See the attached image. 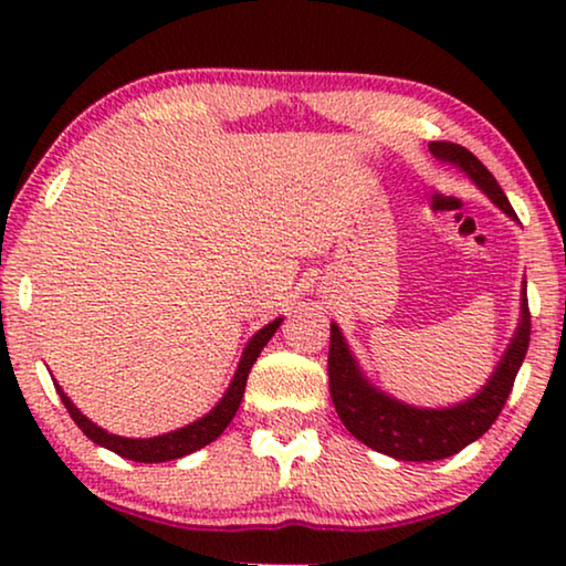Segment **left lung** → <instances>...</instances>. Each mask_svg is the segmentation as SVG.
<instances>
[{
	"instance_id": "left-lung-1",
	"label": "left lung",
	"mask_w": 566,
	"mask_h": 566,
	"mask_svg": "<svg viewBox=\"0 0 566 566\" xmlns=\"http://www.w3.org/2000/svg\"><path fill=\"white\" fill-rule=\"evenodd\" d=\"M430 151L446 165L459 167L502 213L517 221L513 206H510L497 180L469 149L451 142H430ZM528 343L531 312L523 281L521 319H517L515 335L510 339L497 368L492 370V376L486 378V384L474 397L463 399L459 405L432 409L407 405V401L391 397V394L370 384V378L363 374L360 363L347 347L343 332L332 322L327 360L329 394L339 420L360 443L397 461H440L463 451L492 428V422L505 407L510 391H513V381L523 366L525 353H528Z\"/></svg>"
}]
</instances>
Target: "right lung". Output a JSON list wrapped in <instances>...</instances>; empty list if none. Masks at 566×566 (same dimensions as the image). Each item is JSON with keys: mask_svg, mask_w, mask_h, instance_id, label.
<instances>
[{"mask_svg": "<svg viewBox=\"0 0 566 566\" xmlns=\"http://www.w3.org/2000/svg\"><path fill=\"white\" fill-rule=\"evenodd\" d=\"M281 322H283V316H277L275 322H270L260 332H254L252 339L244 347L242 358H239L237 374H234V378H231L229 389L223 391L219 405H216L211 412L203 415L196 422L185 424V428H177L172 432H161V436H154V438L113 436V432H107L99 428V424L92 422L90 417H84L56 381H53V386H56V391H59L61 401H64L66 412L72 415V420L80 424V430L92 440V443L103 446V448H107V451L118 453L128 461H138V463L175 461V459H182V455L200 451V448H206L208 443H213V440L219 438L223 430H227V424L234 420L237 409H239V405H242V397H244L247 376H250L254 360L260 358L262 347L270 343V337L275 335L277 327H281Z\"/></svg>", "mask_w": 566, "mask_h": 566, "instance_id": "add662e5", "label": "right lung"}]
</instances>
